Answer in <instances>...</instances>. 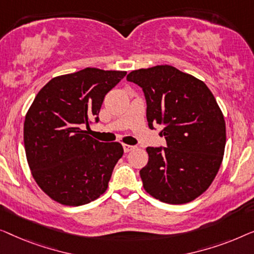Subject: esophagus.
I'll return each mask as SVG.
<instances>
[{"mask_svg":"<svg viewBox=\"0 0 254 254\" xmlns=\"http://www.w3.org/2000/svg\"><path fill=\"white\" fill-rule=\"evenodd\" d=\"M123 148H124V152L127 153V152L132 151V149H134L135 147H134V146H131V145H127V144H123Z\"/></svg>","mask_w":254,"mask_h":254,"instance_id":"1","label":"esophagus"}]
</instances>
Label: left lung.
I'll use <instances>...</instances> for the list:
<instances>
[{"label": "left lung", "mask_w": 254, "mask_h": 254, "mask_svg": "<svg viewBox=\"0 0 254 254\" xmlns=\"http://www.w3.org/2000/svg\"><path fill=\"white\" fill-rule=\"evenodd\" d=\"M127 81L139 85L147 103V122L167 147H147L140 170L145 191L162 202L181 205L202 194L215 178L226 147V122L202 80L171 65L134 70Z\"/></svg>", "instance_id": "8db88e82"}]
</instances>
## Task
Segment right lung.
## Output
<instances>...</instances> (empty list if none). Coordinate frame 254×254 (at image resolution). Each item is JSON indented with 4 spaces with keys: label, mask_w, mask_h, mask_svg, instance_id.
<instances>
[{
    "label": "right lung",
    "mask_w": 254,
    "mask_h": 254,
    "mask_svg": "<svg viewBox=\"0 0 254 254\" xmlns=\"http://www.w3.org/2000/svg\"><path fill=\"white\" fill-rule=\"evenodd\" d=\"M127 71L86 67L49 80L28 108L24 145L28 167L39 188L65 206L98 199L108 188L122 158L120 142H101L83 127L99 113L107 93Z\"/></svg>",
    "instance_id": "1"
}]
</instances>
